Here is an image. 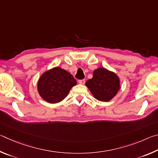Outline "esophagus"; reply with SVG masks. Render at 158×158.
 Listing matches in <instances>:
<instances>
[{"label":"esophagus","mask_w":158,"mask_h":158,"mask_svg":"<svg viewBox=\"0 0 158 158\" xmlns=\"http://www.w3.org/2000/svg\"><path fill=\"white\" fill-rule=\"evenodd\" d=\"M85 82V79H81V80H79V83L80 84H84Z\"/></svg>","instance_id":"1"}]
</instances>
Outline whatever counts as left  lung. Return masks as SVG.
I'll return each mask as SVG.
<instances>
[{
  "label": "left lung",
  "mask_w": 158,
  "mask_h": 158,
  "mask_svg": "<svg viewBox=\"0 0 158 158\" xmlns=\"http://www.w3.org/2000/svg\"><path fill=\"white\" fill-rule=\"evenodd\" d=\"M97 100L102 102L111 100L120 89V80L116 74L105 68H98L93 72V78L85 83Z\"/></svg>",
  "instance_id": "obj_1"
}]
</instances>
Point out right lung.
<instances>
[{"mask_svg":"<svg viewBox=\"0 0 158 158\" xmlns=\"http://www.w3.org/2000/svg\"><path fill=\"white\" fill-rule=\"evenodd\" d=\"M76 84V79L70 73L56 67L42 74L37 82V90L47 102L57 103L65 99Z\"/></svg>","mask_w":158,"mask_h":158,"instance_id":"add662e5","label":"right lung"}]
</instances>
